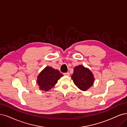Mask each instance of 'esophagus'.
<instances>
[{
	"label": "esophagus",
	"mask_w": 127,
	"mask_h": 127,
	"mask_svg": "<svg viewBox=\"0 0 127 127\" xmlns=\"http://www.w3.org/2000/svg\"><path fill=\"white\" fill-rule=\"evenodd\" d=\"M63 75H66V76H69V73H63Z\"/></svg>",
	"instance_id": "obj_1"
}]
</instances>
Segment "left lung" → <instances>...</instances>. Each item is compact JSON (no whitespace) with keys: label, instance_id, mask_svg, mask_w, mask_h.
<instances>
[{"label":"left lung","instance_id":"8db88e82","mask_svg":"<svg viewBox=\"0 0 127 127\" xmlns=\"http://www.w3.org/2000/svg\"><path fill=\"white\" fill-rule=\"evenodd\" d=\"M77 87L83 91L90 88L94 82V77L90 69L83 65H78L74 68V72L71 76Z\"/></svg>","mask_w":127,"mask_h":127}]
</instances>
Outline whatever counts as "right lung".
<instances>
[{"mask_svg":"<svg viewBox=\"0 0 127 127\" xmlns=\"http://www.w3.org/2000/svg\"><path fill=\"white\" fill-rule=\"evenodd\" d=\"M63 76L59 70L47 66L39 74L36 83L40 90L47 92L57 83L59 79Z\"/></svg>","mask_w":127,"mask_h":127,"instance_id":"right-lung-1","label":"right lung"}]
</instances>
